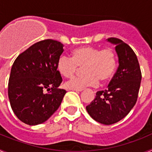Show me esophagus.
<instances>
[{
    "label": "esophagus",
    "instance_id": "1",
    "mask_svg": "<svg viewBox=\"0 0 152 152\" xmlns=\"http://www.w3.org/2000/svg\"><path fill=\"white\" fill-rule=\"evenodd\" d=\"M71 91H75L76 92H80V91H82L83 89H70Z\"/></svg>",
    "mask_w": 152,
    "mask_h": 152
}]
</instances>
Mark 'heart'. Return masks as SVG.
Returning <instances> with one entry per match:
<instances>
[{"label":"heart","instance_id":"obj_1","mask_svg":"<svg viewBox=\"0 0 152 152\" xmlns=\"http://www.w3.org/2000/svg\"><path fill=\"white\" fill-rule=\"evenodd\" d=\"M117 57L111 48L101 49L94 46H80L73 49L72 57L61 56L57 61V70L66 78L74 76L83 67L82 75L71 79L66 83L69 89H83L96 86L100 80H110L117 68Z\"/></svg>","mask_w":152,"mask_h":152}]
</instances>
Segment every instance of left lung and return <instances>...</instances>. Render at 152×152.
Segmentation results:
<instances>
[{
	"label": "left lung",
	"mask_w": 152,
	"mask_h": 152,
	"mask_svg": "<svg viewBox=\"0 0 152 152\" xmlns=\"http://www.w3.org/2000/svg\"><path fill=\"white\" fill-rule=\"evenodd\" d=\"M107 40L116 45L119 67L107 89L97 91L86 110L96 122L111 125L127 116L135 106L142 72L136 55L129 45L117 38L111 37Z\"/></svg>",
	"instance_id": "left-lung-1"
}]
</instances>
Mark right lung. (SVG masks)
<instances>
[{
    "label": "right lung",
    "mask_w": 152,
    "mask_h": 152,
    "mask_svg": "<svg viewBox=\"0 0 152 152\" xmlns=\"http://www.w3.org/2000/svg\"><path fill=\"white\" fill-rule=\"evenodd\" d=\"M63 46L56 40H42L19 55L13 62L8 96L13 113L23 123L41 124L61 105L66 91L58 88L62 78L57 61Z\"/></svg>",
    "instance_id": "obj_1"
}]
</instances>
